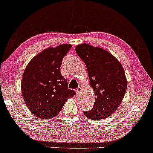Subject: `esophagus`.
<instances>
[{"label": "esophagus", "instance_id": "34e87169", "mask_svg": "<svg viewBox=\"0 0 153 153\" xmlns=\"http://www.w3.org/2000/svg\"><path fill=\"white\" fill-rule=\"evenodd\" d=\"M76 93L77 95H80L81 94V86H79V88H77L76 89Z\"/></svg>", "mask_w": 153, "mask_h": 153}]
</instances>
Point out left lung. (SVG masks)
<instances>
[{"label":"left lung","mask_w":153,"mask_h":153,"mask_svg":"<svg viewBox=\"0 0 153 153\" xmlns=\"http://www.w3.org/2000/svg\"><path fill=\"white\" fill-rule=\"evenodd\" d=\"M76 52L88 69L91 86L96 96L90 111H84L89 120H102L115 111L122 102L127 88L124 69L120 62L108 51L83 43Z\"/></svg>","instance_id":"left-lung-1"}]
</instances>
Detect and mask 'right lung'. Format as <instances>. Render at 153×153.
Wrapping results in <instances>:
<instances>
[{
    "mask_svg": "<svg viewBox=\"0 0 153 153\" xmlns=\"http://www.w3.org/2000/svg\"><path fill=\"white\" fill-rule=\"evenodd\" d=\"M72 45L49 48L35 56L26 67L22 79V93L29 110L36 117L50 119L57 115L65 101L76 95L68 88L60 67Z\"/></svg>",
    "mask_w": 153,
    "mask_h": 153,
    "instance_id": "right-lung-1",
    "label": "right lung"
}]
</instances>
